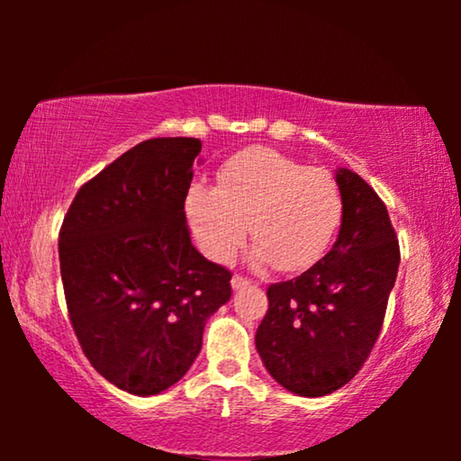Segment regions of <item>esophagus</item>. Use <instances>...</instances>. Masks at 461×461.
<instances>
[{"instance_id":"1","label":"esophagus","mask_w":461,"mask_h":461,"mask_svg":"<svg viewBox=\"0 0 461 461\" xmlns=\"http://www.w3.org/2000/svg\"><path fill=\"white\" fill-rule=\"evenodd\" d=\"M230 285H232V289H235V292H239V289H245V287H249L251 285V281L249 279H245V276H239V275H235L230 279Z\"/></svg>"}]
</instances>
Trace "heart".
I'll use <instances>...</instances> for the list:
<instances>
[{"instance_id":"obj_1","label":"heart","mask_w":461,"mask_h":461,"mask_svg":"<svg viewBox=\"0 0 461 461\" xmlns=\"http://www.w3.org/2000/svg\"><path fill=\"white\" fill-rule=\"evenodd\" d=\"M186 213L199 248L230 262L249 235L251 262L294 273L317 262L342 218V194L325 169L306 167L267 147L239 150L218 172V186L194 185Z\"/></svg>"}]
</instances>
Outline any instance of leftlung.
<instances>
[{
  "mask_svg": "<svg viewBox=\"0 0 461 461\" xmlns=\"http://www.w3.org/2000/svg\"><path fill=\"white\" fill-rule=\"evenodd\" d=\"M342 224L323 260L268 287L256 348L276 384L300 396L336 393L358 374L380 336L399 273L388 210L361 176L336 169Z\"/></svg>",
  "mask_w": 461,
  "mask_h": 461,
  "instance_id": "1",
  "label": "left lung"
}]
</instances>
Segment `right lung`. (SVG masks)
Returning <instances> with one entry per match:
<instances>
[{"label":"right lung","instance_id":"obj_1","mask_svg":"<svg viewBox=\"0 0 461 461\" xmlns=\"http://www.w3.org/2000/svg\"><path fill=\"white\" fill-rule=\"evenodd\" d=\"M197 138L144 140L75 194L59 256L87 361L117 388L159 394L191 369L230 273L191 243L185 201Z\"/></svg>","mask_w":461,"mask_h":461}]
</instances>
